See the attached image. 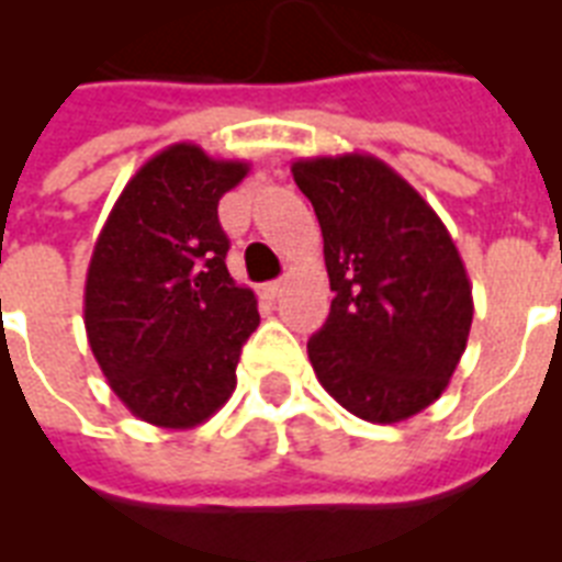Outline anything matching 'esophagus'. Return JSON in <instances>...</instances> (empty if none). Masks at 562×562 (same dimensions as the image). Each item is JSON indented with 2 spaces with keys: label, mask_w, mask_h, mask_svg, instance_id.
<instances>
[{
  "label": "esophagus",
  "mask_w": 562,
  "mask_h": 562,
  "mask_svg": "<svg viewBox=\"0 0 562 562\" xmlns=\"http://www.w3.org/2000/svg\"><path fill=\"white\" fill-rule=\"evenodd\" d=\"M282 289H285V282H282V280L265 282V294H268V297H280Z\"/></svg>",
  "instance_id": "34e87169"
}]
</instances>
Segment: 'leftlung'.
Here are the masks:
<instances>
[{
	"mask_svg": "<svg viewBox=\"0 0 562 562\" xmlns=\"http://www.w3.org/2000/svg\"><path fill=\"white\" fill-rule=\"evenodd\" d=\"M324 233L333 308L308 341L317 382L368 423H400L446 391L472 326V285L437 212L370 154L291 166Z\"/></svg>",
	"mask_w": 562,
	"mask_h": 562,
	"instance_id": "8db88e82",
	"label": "left lung"
}]
</instances>
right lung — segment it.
I'll use <instances>...</instances> for the list:
<instances>
[{
  "label": "right lung",
  "instance_id": "obj_1",
  "mask_svg": "<svg viewBox=\"0 0 562 562\" xmlns=\"http://www.w3.org/2000/svg\"><path fill=\"white\" fill-rule=\"evenodd\" d=\"M247 169L169 145L127 180L92 250L87 341L113 393L151 426H198L236 391L259 312L227 271L218 201Z\"/></svg>",
  "mask_w": 562,
  "mask_h": 562
}]
</instances>
